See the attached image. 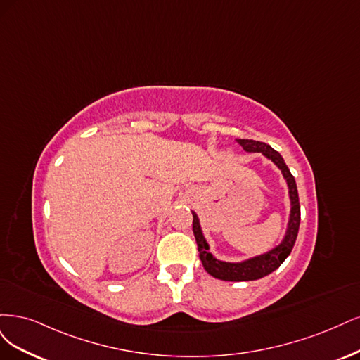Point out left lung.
I'll list each match as a JSON object with an SVG mask.
<instances>
[{
  "label": "left lung",
  "mask_w": 360,
  "mask_h": 360,
  "mask_svg": "<svg viewBox=\"0 0 360 360\" xmlns=\"http://www.w3.org/2000/svg\"><path fill=\"white\" fill-rule=\"evenodd\" d=\"M238 143L243 148V150H247V153H260L263 157L271 160L272 163L281 170L283 176L287 182L290 214H288L285 233L281 242L278 243V245H275L272 250L259 254V256H254L240 262H224V260L217 259L211 252L210 243L206 242V238L203 235L200 219L194 211H191L193 231L197 242V248H199V257L207 274L223 281H254V280H260V278L269 275L275 269L280 268L281 263L288 257V254L292 252L297 238V231H299L300 206H299L296 181L292 173H290L281 154L276 153V150L269 145L259 141H251V139H238Z\"/></svg>",
  "instance_id": "obj_1"
}]
</instances>
